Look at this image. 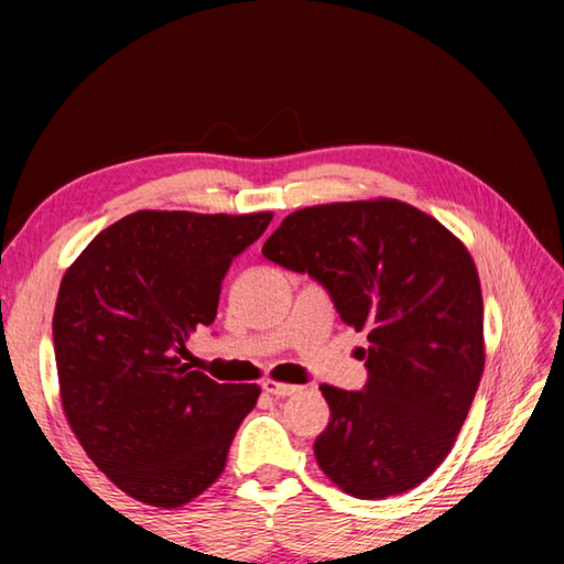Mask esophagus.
I'll use <instances>...</instances> for the list:
<instances>
[{
    "label": "esophagus",
    "instance_id": "obj_1",
    "mask_svg": "<svg viewBox=\"0 0 564 564\" xmlns=\"http://www.w3.org/2000/svg\"><path fill=\"white\" fill-rule=\"evenodd\" d=\"M261 388L265 393H271L275 398H289L293 393H299V386H291V383H279V380H263Z\"/></svg>",
    "mask_w": 564,
    "mask_h": 564
}]
</instances>
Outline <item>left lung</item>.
<instances>
[{
	"instance_id": "1",
	"label": "left lung",
	"mask_w": 564,
	"mask_h": 564,
	"mask_svg": "<svg viewBox=\"0 0 564 564\" xmlns=\"http://www.w3.org/2000/svg\"><path fill=\"white\" fill-rule=\"evenodd\" d=\"M263 256L308 273L343 323L368 330L362 390L321 386L330 408L313 443L321 470L362 500L415 488L451 453L485 366L467 248L433 216L378 198L301 208Z\"/></svg>"
}]
</instances>
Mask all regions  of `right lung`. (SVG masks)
<instances>
[{"mask_svg": "<svg viewBox=\"0 0 564 564\" xmlns=\"http://www.w3.org/2000/svg\"><path fill=\"white\" fill-rule=\"evenodd\" d=\"M271 218L137 212L64 273L52 321L64 413L133 500L178 508L224 473L261 388L221 386L181 358L191 333L214 323L228 265Z\"/></svg>", "mask_w": 564, "mask_h": 564, "instance_id": "obj_1", "label": "right lung"}]
</instances>
